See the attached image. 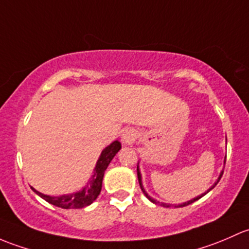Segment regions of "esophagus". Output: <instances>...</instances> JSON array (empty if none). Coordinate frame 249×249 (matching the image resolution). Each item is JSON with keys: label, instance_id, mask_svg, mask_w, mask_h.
Here are the masks:
<instances>
[{"label": "esophagus", "instance_id": "1", "mask_svg": "<svg viewBox=\"0 0 249 249\" xmlns=\"http://www.w3.org/2000/svg\"><path fill=\"white\" fill-rule=\"evenodd\" d=\"M135 138H137V135H135V132L133 129H124V133H122V142L125 143V145H130V143L134 142Z\"/></svg>", "mask_w": 249, "mask_h": 249}]
</instances>
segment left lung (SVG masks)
I'll use <instances>...</instances> for the list:
<instances>
[{"label": "left lung", "instance_id": "left-lung-1", "mask_svg": "<svg viewBox=\"0 0 249 249\" xmlns=\"http://www.w3.org/2000/svg\"><path fill=\"white\" fill-rule=\"evenodd\" d=\"M137 173H138V181H139V184H140V188H142V193H143V194H145V196H146V198H147V199H148V200H151V201H152V202H155V204H160V202L156 201V200H155V199H152V198H151V196H148V194H147V193H146V192H145V189H143V187H142V175H140V171H139V168H138V169H137ZM222 175H223V171H222V173H220V175H219L218 180H217V182H216V183H214V184H213V186H212V187H211V188H210V189H209V191H207V192H206V193H209V192H210V191H211V189H212V188H213V187H214V186H216V184H217V183H218V182H219V180H220V178H222ZM206 193L201 194V196H196V198L192 199V200H189V201H187V202H183V204H181V205H175V207H182V206H187V205L192 204V202H194V201H196V200H198V199H200V198H201V196H205V194H206ZM160 205H162V206H164V207H170V206H173V205H170V204H164V202H162V204H160Z\"/></svg>", "mask_w": 249, "mask_h": 249}]
</instances>
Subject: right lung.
<instances>
[{"label":"right lung","instance_id":"obj_1","mask_svg":"<svg viewBox=\"0 0 249 249\" xmlns=\"http://www.w3.org/2000/svg\"><path fill=\"white\" fill-rule=\"evenodd\" d=\"M121 148V143L120 142H114L110 143L106 150L102 152L101 157H99L98 162H97L96 169H94V174L92 176L91 180L84 187L83 191L76 192V193L71 194V196H45V194L39 193L32 188L40 198L44 199L49 204L55 205V206L61 207V209H83V207L89 206L92 202L97 199L99 196L102 189V182H103L104 171L107 170V165L111 162L112 158L115 157L117 152Z\"/></svg>","mask_w":249,"mask_h":249}]
</instances>
